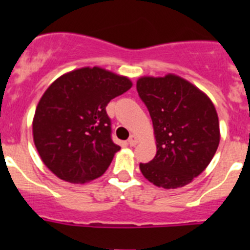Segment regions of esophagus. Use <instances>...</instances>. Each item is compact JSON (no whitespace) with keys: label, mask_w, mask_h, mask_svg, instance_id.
<instances>
[{"label":"esophagus","mask_w":250,"mask_h":250,"mask_svg":"<svg viewBox=\"0 0 250 250\" xmlns=\"http://www.w3.org/2000/svg\"><path fill=\"white\" fill-rule=\"evenodd\" d=\"M127 144H129L130 146H135V145L138 144V138H136V135L130 136L129 140H127Z\"/></svg>","instance_id":"esophagus-1"}]
</instances>
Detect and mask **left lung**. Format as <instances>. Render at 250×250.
Returning a JSON list of instances; mask_svg holds the SVG:
<instances>
[{
    "label": "left lung",
    "instance_id": "1",
    "mask_svg": "<svg viewBox=\"0 0 250 250\" xmlns=\"http://www.w3.org/2000/svg\"><path fill=\"white\" fill-rule=\"evenodd\" d=\"M146 105L156 140V155L140 164L154 185L176 189L193 182L213 159L220 141L215 106L195 85L183 77L143 76L136 81Z\"/></svg>",
    "mask_w": 250,
    "mask_h": 250
}]
</instances>
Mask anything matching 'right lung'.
<instances>
[{"label":"right lung","mask_w":250,"mask_h":250,"mask_svg":"<svg viewBox=\"0 0 250 250\" xmlns=\"http://www.w3.org/2000/svg\"><path fill=\"white\" fill-rule=\"evenodd\" d=\"M131 86L129 77L98 66L66 72L48 86L37 104L32 134L50 171L72 184L105 173L120 150L105 109Z\"/></svg>","instance_id":"add662e5"}]
</instances>
